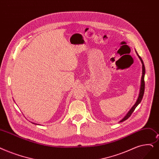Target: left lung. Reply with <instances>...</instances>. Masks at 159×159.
I'll list each match as a JSON object with an SVG mask.
<instances>
[{"mask_svg":"<svg viewBox=\"0 0 159 159\" xmlns=\"http://www.w3.org/2000/svg\"><path fill=\"white\" fill-rule=\"evenodd\" d=\"M136 54L138 55V57H139V58H140L141 62L142 64V79H141V84H140V92H139V98H138L135 104L133 106V107L130 108V110H129V111L128 112V113L125 115V116L124 117V118L120 120V122H122V121H124L125 120H127L129 117L131 116V114H133V112H134V110H135V108H136V107L139 105L142 98H143V93H144V89H145V82H144V76H145V72H146V70H145V66H144V64H143V60L141 58V57L139 56V54L137 53L136 51Z\"/></svg>","mask_w":159,"mask_h":159,"instance_id":"1","label":"left lung"}]
</instances>
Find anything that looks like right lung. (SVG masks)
<instances>
[{
  "label": "right lung",
  "instance_id": "right-lung-1",
  "mask_svg": "<svg viewBox=\"0 0 159 159\" xmlns=\"http://www.w3.org/2000/svg\"><path fill=\"white\" fill-rule=\"evenodd\" d=\"M34 124H35V123H34ZM36 125H37V124H36Z\"/></svg>",
  "mask_w": 159,
  "mask_h": 159
}]
</instances>
